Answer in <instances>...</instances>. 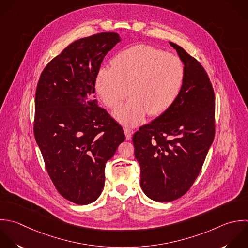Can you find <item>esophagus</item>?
<instances>
[{
    "instance_id": "1",
    "label": "esophagus",
    "mask_w": 248,
    "mask_h": 248,
    "mask_svg": "<svg viewBox=\"0 0 248 248\" xmlns=\"http://www.w3.org/2000/svg\"><path fill=\"white\" fill-rule=\"evenodd\" d=\"M124 134H125L126 140H130L131 137H132V134H133V130H131V129L125 127V128H124Z\"/></svg>"
}]
</instances>
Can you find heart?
<instances>
[{"label": "heart", "instance_id": "heart-1", "mask_svg": "<svg viewBox=\"0 0 248 248\" xmlns=\"http://www.w3.org/2000/svg\"><path fill=\"white\" fill-rule=\"evenodd\" d=\"M113 67H101L95 76V91L102 102L116 109L128 96L132 98L113 114L126 126H136L147 115L167 112L178 99L185 80L182 60L173 54L144 44L120 52Z\"/></svg>", "mask_w": 248, "mask_h": 248}]
</instances>
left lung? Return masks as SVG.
<instances>
[{
  "mask_svg": "<svg viewBox=\"0 0 248 248\" xmlns=\"http://www.w3.org/2000/svg\"><path fill=\"white\" fill-rule=\"evenodd\" d=\"M176 49L185 80L174 105L133 135L141 187L157 202L182 197L193 185L215 138V93L203 66L181 46Z\"/></svg>",
  "mask_w": 248,
  "mask_h": 248,
  "instance_id": "8db88e82",
  "label": "left lung"
}]
</instances>
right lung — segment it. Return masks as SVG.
I'll return each mask as SVG.
<instances>
[{
    "label": "right lung",
    "mask_w": 248,
    "mask_h": 248,
    "mask_svg": "<svg viewBox=\"0 0 248 248\" xmlns=\"http://www.w3.org/2000/svg\"><path fill=\"white\" fill-rule=\"evenodd\" d=\"M121 40L116 32H101L72 42L46 65L37 83L35 141L55 187L77 205L99 197L105 164L125 139L94 96L100 64Z\"/></svg>",
    "instance_id": "add662e5"
}]
</instances>
